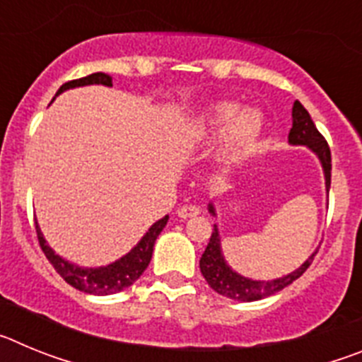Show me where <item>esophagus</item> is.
<instances>
[{
	"label": "esophagus",
	"mask_w": 362,
	"mask_h": 362,
	"mask_svg": "<svg viewBox=\"0 0 362 362\" xmlns=\"http://www.w3.org/2000/svg\"><path fill=\"white\" fill-rule=\"evenodd\" d=\"M199 206H196V204H183V206L177 210V216L181 217V219H190V217L199 216Z\"/></svg>",
	"instance_id": "34e87169"
}]
</instances>
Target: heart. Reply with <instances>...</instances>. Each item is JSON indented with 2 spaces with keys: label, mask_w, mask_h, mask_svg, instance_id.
<instances>
[{
  "label": "heart",
  "mask_w": 362,
  "mask_h": 362,
  "mask_svg": "<svg viewBox=\"0 0 362 362\" xmlns=\"http://www.w3.org/2000/svg\"><path fill=\"white\" fill-rule=\"evenodd\" d=\"M264 117L255 108L239 112L238 103H217L201 114L194 136L199 141H209L226 134L221 159L238 163L250 156L263 136Z\"/></svg>",
  "instance_id": "heart-1"
}]
</instances>
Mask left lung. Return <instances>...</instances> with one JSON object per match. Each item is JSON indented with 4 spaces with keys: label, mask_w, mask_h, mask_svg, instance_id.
Masks as SVG:
<instances>
[{
    "label": "left lung",
    "mask_w": 362,
    "mask_h": 362,
    "mask_svg": "<svg viewBox=\"0 0 362 362\" xmlns=\"http://www.w3.org/2000/svg\"><path fill=\"white\" fill-rule=\"evenodd\" d=\"M292 117H293V124H292V129H290L288 141L292 143V145H306L308 148H312L313 152L317 153V158L321 159L322 163V170H325V177H326V190H328L332 183L330 146H328L326 139L322 137V134L317 130V127L313 124L308 110H306L299 101L293 103ZM209 210L214 214L212 204H210ZM315 254H317V252H315ZM315 254H312V257L306 259L305 263L300 264L296 272H292V274H288V276L279 277V279H274V281L246 279V277L235 274V272L225 263V257H223V254H221L219 230H217V226L214 225V232L212 235H210L209 245H206L203 255H201L199 267H201V274H203V277L206 279V283L210 284V288L216 290V292L221 293V296L230 297V299L250 303V300H259V299H264V297L268 296H274V293L286 288V286L292 284L296 279H299V277L306 272V268L312 264L313 255Z\"/></svg>",
    "instance_id": "8db88e82"
}]
</instances>
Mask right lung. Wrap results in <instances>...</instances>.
<instances>
[{
    "mask_svg": "<svg viewBox=\"0 0 362 362\" xmlns=\"http://www.w3.org/2000/svg\"><path fill=\"white\" fill-rule=\"evenodd\" d=\"M85 85L112 86V78L103 72L90 74V76H86V78L74 79V81L59 86V90L56 92V95L65 92L66 88ZM166 223H168V216L159 219L158 223H153V225L150 226L148 232L145 233V238L137 243L124 257L117 259L116 263L101 268H81L69 263V261H65V259H62L59 255L54 254L52 248H50V246L47 245V241H45L43 233H41L37 223L36 233L43 254L47 255V259L50 261L54 270H56L70 286H74V288L79 290V292L92 293V296H110V293H117L121 292V290L129 288L130 284H134L139 277H141V274L146 270V267H148L150 259H152L153 243H156L158 235L161 233V230L166 226Z\"/></svg>",
    "mask_w": 362,
    "mask_h": 362,
    "instance_id": "obj_1",
    "label": "right lung"
}]
</instances>
